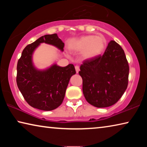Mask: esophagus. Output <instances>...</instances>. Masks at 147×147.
<instances>
[{
	"instance_id": "obj_1",
	"label": "esophagus",
	"mask_w": 147,
	"mask_h": 147,
	"mask_svg": "<svg viewBox=\"0 0 147 147\" xmlns=\"http://www.w3.org/2000/svg\"><path fill=\"white\" fill-rule=\"evenodd\" d=\"M75 69H76V73H78V72H79V71H80V67H79V66H78V65H76V66H75Z\"/></svg>"
}]
</instances>
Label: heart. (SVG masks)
I'll return each mask as SVG.
<instances>
[{"instance_id": "obj_1", "label": "heart", "mask_w": 147, "mask_h": 147, "mask_svg": "<svg viewBox=\"0 0 147 147\" xmlns=\"http://www.w3.org/2000/svg\"><path fill=\"white\" fill-rule=\"evenodd\" d=\"M106 45V40L104 36L88 35L72 40L69 49L76 53H81L84 59H92L102 53Z\"/></svg>"}]
</instances>
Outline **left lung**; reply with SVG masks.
<instances>
[{
  "instance_id": "8db88e82",
  "label": "left lung",
  "mask_w": 147,
  "mask_h": 147,
  "mask_svg": "<svg viewBox=\"0 0 147 147\" xmlns=\"http://www.w3.org/2000/svg\"><path fill=\"white\" fill-rule=\"evenodd\" d=\"M80 69L84 97L96 108L115 104L127 88L128 61L123 49L115 41L109 42L102 56L85 60Z\"/></svg>"
}]
</instances>
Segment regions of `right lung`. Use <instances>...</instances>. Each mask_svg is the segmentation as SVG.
<instances>
[{
  "instance_id": "add662e5",
  "label": "right lung",
  "mask_w": 147,
  "mask_h": 147,
  "mask_svg": "<svg viewBox=\"0 0 147 147\" xmlns=\"http://www.w3.org/2000/svg\"><path fill=\"white\" fill-rule=\"evenodd\" d=\"M54 46L63 51L64 43L56 34L41 36L24 49L17 62V84L30 106L43 111H51L61 105L71 76L76 74L73 64L60 67L53 63L38 69L33 62V54L41 43Z\"/></svg>"
}]
</instances>
